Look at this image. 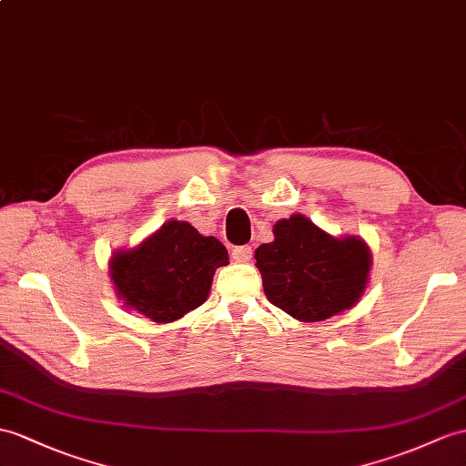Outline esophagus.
Masks as SVG:
<instances>
[{
    "label": "esophagus",
    "instance_id": "obj_1",
    "mask_svg": "<svg viewBox=\"0 0 466 466\" xmlns=\"http://www.w3.org/2000/svg\"><path fill=\"white\" fill-rule=\"evenodd\" d=\"M231 257L233 260H237V263H245V260H248L253 257V248L248 245H241V247H235L231 251Z\"/></svg>",
    "mask_w": 466,
    "mask_h": 466
}]
</instances>
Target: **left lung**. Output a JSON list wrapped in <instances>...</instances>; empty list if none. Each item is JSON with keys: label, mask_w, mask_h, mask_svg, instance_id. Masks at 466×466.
<instances>
[{"label": "left lung", "mask_w": 466, "mask_h": 466, "mask_svg": "<svg viewBox=\"0 0 466 466\" xmlns=\"http://www.w3.org/2000/svg\"><path fill=\"white\" fill-rule=\"evenodd\" d=\"M275 241L255 251L268 302L300 322L351 309L366 290L370 247L360 237H332L300 213L272 227Z\"/></svg>", "instance_id": "left-lung-1"}]
</instances>
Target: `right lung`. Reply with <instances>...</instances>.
Masks as SVG:
<instances>
[{
  "label": "right lung",
  "instance_id": "add662e5",
  "mask_svg": "<svg viewBox=\"0 0 466 466\" xmlns=\"http://www.w3.org/2000/svg\"><path fill=\"white\" fill-rule=\"evenodd\" d=\"M225 265L221 241L172 219L138 247L112 255L110 279L127 309L166 324L206 302L215 270Z\"/></svg>",
  "mask_w": 466,
  "mask_h": 466
}]
</instances>
